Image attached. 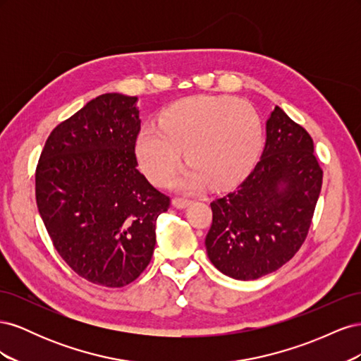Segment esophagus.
Segmentation results:
<instances>
[{
  "label": "esophagus",
  "mask_w": 361,
  "mask_h": 361,
  "mask_svg": "<svg viewBox=\"0 0 361 361\" xmlns=\"http://www.w3.org/2000/svg\"><path fill=\"white\" fill-rule=\"evenodd\" d=\"M173 206L178 207V209H183V207H187L191 204V200L190 199H182V197H176L173 199Z\"/></svg>",
  "instance_id": "1"
}]
</instances>
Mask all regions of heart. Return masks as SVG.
Instances as JSON below:
<instances>
[{"label": "heart", "instance_id": "b5f03b06", "mask_svg": "<svg viewBox=\"0 0 361 361\" xmlns=\"http://www.w3.org/2000/svg\"><path fill=\"white\" fill-rule=\"evenodd\" d=\"M262 146V123L248 102L231 96H191L171 104L158 125L141 128L137 158L147 179L162 187L176 173L182 149L190 169L180 185L224 188L245 176Z\"/></svg>", "mask_w": 361, "mask_h": 361}]
</instances>
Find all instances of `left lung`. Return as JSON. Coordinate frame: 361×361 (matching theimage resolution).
Wrapping results in <instances>:
<instances>
[{
	"mask_svg": "<svg viewBox=\"0 0 361 361\" xmlns=\"http://www.w3.org/2000/svg\"><path fill=\"white\" fill-rule=\"evenodd\" d=\"M321 187L312 137L276 106L253 171L211 203L204 245L214 267L236 280H256L281 268L307 238Z\"/></svg>",
	"mask_w": 361,
	"mask_h": 361,
	"instance_id": "left-lung-1",
	"label": "left lung"
}]
</instances>
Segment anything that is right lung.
I'll use <instances>...</instances> for the list:
<instances>
[{
  "instance_id": "right-lung-1",
  "label": "right lung",
  "mask_w": 361,
  "mask_h": 361,
  "mask_svg": "<svg viewBox=\"0 0 361 361\" xmlns=\"http://www.w3.org/2000/svg\"><path fill=\"white\" fill-rule=\"evenodd\" d=\"M137 97L105 93L52 129L36 167V202L61 259L94 285L122 288L154 255L170 197L137 170Z\"/></svg>"
}]
</instances>
